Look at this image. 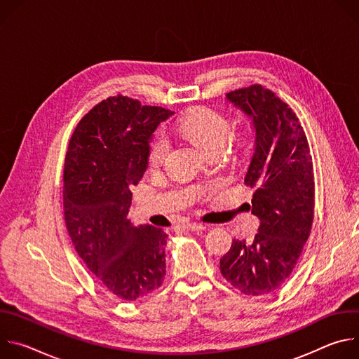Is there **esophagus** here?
<instances>
[{"label":"esophagus","instance_id":"1","mask_svg":"<svg viewBox=\"0 0 359 359\" xmlns=\"http://www.w3.org/2000/svg\"><path fill=\"white\" fill-rule=\"evenodd\" d=\"M180 230H187V231H198V230H203L204 226L200 224V223H187V224H183L179 227Z\"/></svg>","mask_w":359,"mask_h":359}]
</instances>
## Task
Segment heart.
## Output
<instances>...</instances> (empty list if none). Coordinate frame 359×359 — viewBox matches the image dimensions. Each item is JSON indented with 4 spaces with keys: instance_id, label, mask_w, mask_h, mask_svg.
Wrapping results in <instances>:
<instances>
[{
    "instance_id": "obj_1",
    "label": "heart",
    "mask_w": 359,
    "mask_h": 359,
    "mask_svg": "<svg viewBox=\"0 0 359 359\" xmlns=\"http://www.w3.org/2000/svg\"><path fill=\"white\" fill-rule=\"evenodd\" d=\"M176 132L193 142L208 155L220 153L230 132V121L219 111L209 107H197L189 111L176 125ZM251 136L247 132H240L233 136V147L240 155L250 149ZM169 151V140L159 133L151 140L149 147V166L159 168Z\"/></svg>"
}]
</instances>
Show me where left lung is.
I'll return each mask as SVG.
<instances>
[{
	"label": "left lung",
	"instance_id": "8db88e82",
	"mask_svg": "<svg viewBox=\"0 0 359 359\" xmlns=\"http://www.w3.org/2000/svg\"><path fill=\"white\" fill-rule=\"evenodd\" d=\"M227 99L252 119L255 129V151L244 183L255 190L248 208L260 227L251 241L233 240L220 259V271L240 292L259 297L288 280L310 237L313 158L298 116L273 90L254 83L229 92Z\"/></svg>",
	"mask_w": 359,
	"mask_h": 359
}]
</instances>
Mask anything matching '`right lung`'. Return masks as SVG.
<instances>
[{
    "mask_svg": "<svg viewBox=\"0 0 359 359\" xmlns=\"http://www.w3.org/2000/svg\"><path fill=\"white\" fill-rule=\"evenodd\" d=\"M173 112L118 95L76 125L64 165V213L69 237L97 281L125 301L158 290L166 276L168 234L128 219L130 186L142 179L149 139Z\"/></svg>",
    "mask_w": 359,
    "mask_h": 359,
    "instance_id": "1",
    "label": "right lung"
}]
</instances>
